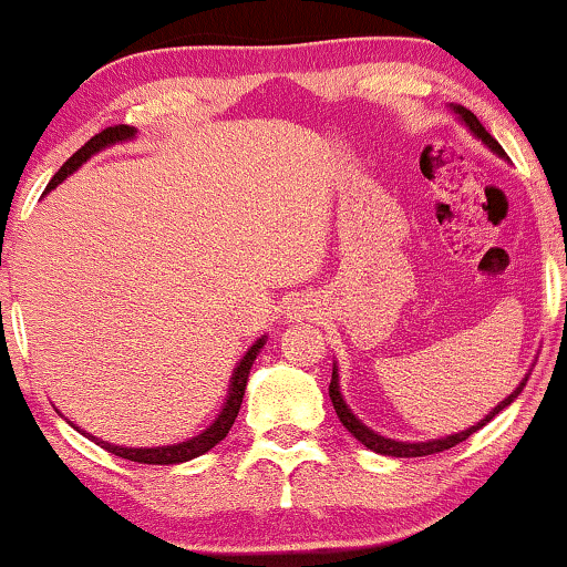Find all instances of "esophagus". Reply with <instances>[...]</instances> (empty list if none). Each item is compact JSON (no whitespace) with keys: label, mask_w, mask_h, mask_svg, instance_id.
Wrapping results in <instances>:
<instances>
[{"label":"esophagus","mask_w":567,"mask_h":567,"mask_svg":"<svg viewBox=\"0 0 567 567\" xmlns=\"http://www.w3.org/2000/svg\"><path fill=\"white\" fill-rule=\"evenodd\" d=\"M307 307L301 305V301H293L291 307H286V317H291V320H297V317H305Z\"/></svg>","instance_id":"obj_1"}]
</instances>
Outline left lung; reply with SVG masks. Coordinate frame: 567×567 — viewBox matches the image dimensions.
Segmentation results:
<instances>
[{"mask_svg":"<svg viewBox=\"0 0 567 567\" xmlns=\"http://www.w3.org/2000/svg\"><path fill=\"white\" fill-rule=\"evenodd\" d=\"M454 107V113L460 115L462 118V123L464 126H467L472 134H475L480 142H483L487 150L491 152H495L498 154V157H506V152H503V146L495 142V138L487 134L485 131V126L483 123L477 121V115L472 113V111H467V107H462V105H452ZM526 379H529V374H526L524 379H522V384L516 386L514 392L508 394L506 400L501 402V405H495L491 413H487L483 421H480L477 425H470L467 431H460V433H452V436H444V439H431V441H415V444H410V441H394V439H384V436H379V433H374L369 429V425H363L359 417H355L353 413H351V408L346 405V400H343V394H340V384H338V369L332 367V379H330V400H332V405H336V413H338V417H340V423L346 425L348 431H351V436H355L361 441L363 446L367 449H371V452H377V454H384V456H429V454H439V452H446V449H452V446H456L460 444V441H467L472 433L475 431H480L483 429L485 423H491L495 415L501 413L503 408H508L511 402H514L518 394H522V390L526 386Z\"/></svg>","mask_w":567,"mask_h":567,"instance_id":"left-lung-1","label":"left lung"}]
</instances>
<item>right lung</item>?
Wrapping results in <instances>:
<instances>
[{"label": "right lung", "instance_id": "obj_1", "mask_svg": "<svg viewBox=\"0 0 567 567\" xmlns=\"http://www.w3.org/2000/svg\"><path fill=\"white\" fill-rule=\"evenodd\" d=\"M136 136V128L131 126H111L105 131H100V134H95L90 138L87 144L82 146V150H76L72 157H69L64 162V167L59 169L56 175L51 177L49 188H45V193L56 188L59 183H64L69 175L74 173V169H80L84 162H87L92 154L103 152L107 150L111 144H121V142H131V138ZM266 338L262 336L255 340V343L247 348V353L239 359L235 374H231V382H229V392H227V402H224L221 413L216 415V421L208 425L206 431H200L198 436H193L188 441H181V444H169V446H152V449H134V446H115V444H107V441L103 439H95L90 436L92 441H95L97 446H103L105 452H111L115 456H121V460H128V462H138V464H181V462H188V460H196V456L206 454L208 449H214L219 441L227 436L231 423H235V417L239 413V405H243V398H245V386H247V377H250V369H252V361L258 359L260 348L266 346ZM74 425V423H72ZM76 429V425H74Z\"/></svg>", "mask_w": 567, "mask_h": 567}]
</instances>
